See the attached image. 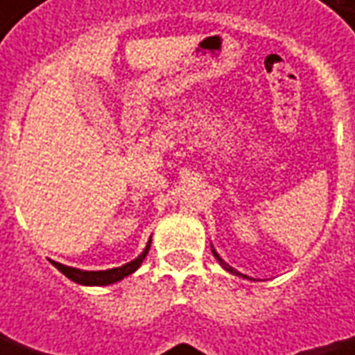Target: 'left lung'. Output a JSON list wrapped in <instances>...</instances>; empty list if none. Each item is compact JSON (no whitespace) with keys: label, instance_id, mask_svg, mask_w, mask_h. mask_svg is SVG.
<instances>
[{"label":"left lung","instance_id":"1","mask_svg":"<svg viewBox=\"0 0 355 355\" xmlns=\"http://www.w3.org/2000/svg\"><path fill=\"white\" fill-rule=\"evenodd\" d=\"M211 251H213V257H215V259H217V261H219V265L223 266V268H225V270H229V272H231V275H237V277H243V279H249V277H247V275H241V272H239V270H235V268H233V266H229L225 263V261H223V259H221V257H219V254H217V251H215V249H213L211 247Z\"/></svg>","mask_w":355,"mask_h":355}]
</instances>
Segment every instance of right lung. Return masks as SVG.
I'll list each match as a JSON object with an SVG mask.
<instances>
[{"mask_svg":"<svg viewBox=\"0 0 355 355\" xmlns=\"http://www.w3.org/2000/svg\"><path fill=\"white\" fill-rule=\"evenodd\" d=\"M150 243H152V239L148 241L142 254H138L134 261H130V263L122 266H116V268H108V270H80V268L61 265V263H55V261H53V265L57 266L67 279L75 280L78 284H85V286H106V284H114L118 280L132 275L134 270H138V266L142 265V261L146 259L148 251H150Z\"/></svg>","mask_w":355,"mask_h":355,"instance_id":"obj_1","label":"right lung"}]
</instances>
